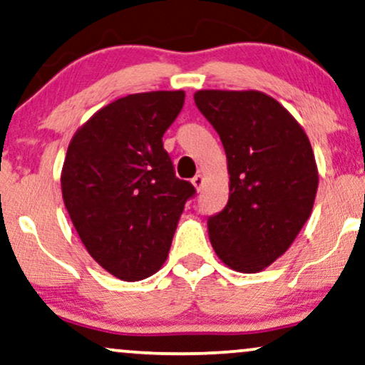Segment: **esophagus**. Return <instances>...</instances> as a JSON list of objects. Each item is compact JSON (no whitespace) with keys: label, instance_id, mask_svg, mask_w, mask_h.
<instances>
[{"label":"esophagus","instance_id":"esophagus-1","mask_svg":"<svg viewBox=\"0 0 365 365\" xmlns=\"http://www.w3.org/2000/svg\"><path fill=\"white\" fill-rule=\"evenodd\" d=\"M192 183H193V187L197 188V190H200L202 185H204V175H202V173H197L195 177L192 178Z\"/></svg>","mask_w":365,"mask_h":365}]
</instances>
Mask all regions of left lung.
Listing matches in <instances>:
<instances>
[{
	"instance_id": "obj_1",
	"label": "left lung",
	"mask_w": 365,
	"mask_h": 365,
	"mask_svg": "<svg viewBox=\"0 0 365 365\" xmlns=\"http://www.w3.org/2000/svg\"><path fill=\"white\" fill-rule=\"evenodd\" d=\"M198 110L222 141L229 202L209 219L219 259L259 273L283 256L312 214L318 170L310 140L278 101L259 91H197Z\"/></svg>"
}]
</instances>
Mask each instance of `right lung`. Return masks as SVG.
<instances>
[{"mask_svg": "<svg viewBox=\"0 0 365 365\" xmlns=\"http://www.w3.org/2000/svg\"><path fill=\"white\" fill-rule=\"evenodd\" d=\"M183 101V91L126 96L82 124L67 148L63 204L87 252L123 281L145 279L163 266L195 193L175 177L161 141Z\"/></svg>", "mask_w": 365, "mask_h": 365, "instance_id": "right-lung-1", "label": "right lung"}]
</instances>
